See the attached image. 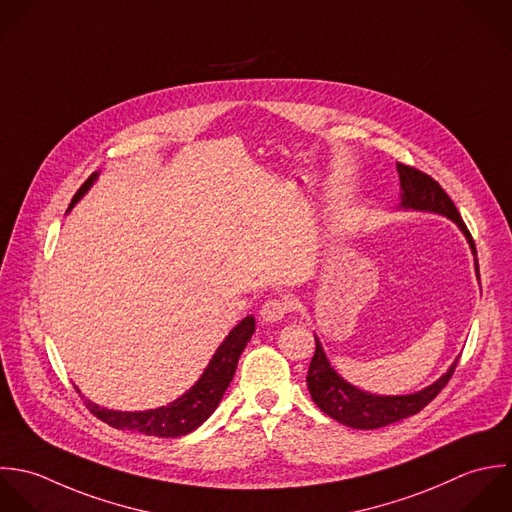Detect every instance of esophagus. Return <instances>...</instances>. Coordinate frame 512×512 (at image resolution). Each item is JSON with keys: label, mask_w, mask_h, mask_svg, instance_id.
Returning <instances> with one entry per match:
<instances>
[{"label": "esophagus", "mask_w": 512, "mask_h": 512, "mask_svg": "<svg viewBox=\"0 0 512 512\" xmlns=\"http://www.w3.org/2000/svg\"><path fill=\"white\" fill-rule=\"evenodd\" d=\"M293 309V301L289 297H273V299H267L259 311L261 319L265 323H277L281 321L289 311Z\"/></svg>", "instance_id": "1"}]
</instances>
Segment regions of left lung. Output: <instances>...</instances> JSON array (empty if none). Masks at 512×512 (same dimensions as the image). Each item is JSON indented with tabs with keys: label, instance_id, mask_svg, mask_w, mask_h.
<instances>
[{
	"label": "left lung",
	"instance_id": "left-lung-1",
	"mask_svg": "<svg viewBox=\"0 0 512 512\" xmlns=\"http://www.w3.org/2000/svg\"><path fill=\"white\" fill-rule=\"evenodd\" d=\"M399 179H401V207L403 209H417V211H431L449 217L457 223V227L467 237L473 255H477L475 241L459 215L455 203L445 193V189L427 173L397 163ZM475 269L479 277V261L475 259ZM459 357L451 365V369L433 385H429L423 391L411 393V395H397V397H381L365 393L351 383H347L329 363L323 345L319 343L315 335V355L309 365L307 373V387L311 393V399L315 405L329 415L331 419L351 427V429H379L387 427L391 423H397L401 419H407L411 415H417L423 411L451 381L455 369H457Z\"/></svg>",
	"mask_w": 512,
	"mask_h": 512
}]
</instances>
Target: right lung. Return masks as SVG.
Segmentation results:
<instances>
[{"label":"right lung","instance_id":"obj_1","mask_svg":"<svg viewBox=\"0 0 512 512\" xmlns=\"http://www.w3.org/2000/svg\"><path fill=\"white\" fill-rule=\"evenodd\" d=\"M97 175L99 173H91L87 181L77 189L69 209L87 193V189L93 185ZM253 333H255V319L253 315H247L219 345V349L215 351L213 359L209 361L199 381L185 395H181L167 407L139 411V413H127V411L121 413V411L99 407L87 399H85V405L97 419H101L113 429L135 431L147 437H167V439L183 437L195 431L197 427H201L217 409V405L223 399V393L233 381L237 361Z\"/></svg>","mask_w":512,"mask_h":512}]
</instances>
